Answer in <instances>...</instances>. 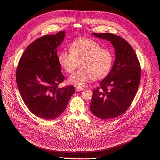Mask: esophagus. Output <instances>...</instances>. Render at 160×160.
Returning a JSON list of instances; mask_svg holds the SVG:
<instances>
[{"instance_id":"esophagus-1","label":"esophagus","mask_w":160,"mask_h":160,"mask_svg":"<svg viewBox=\"0 0 160 160\" xmlns=\"http://www.w3.org/2000/svg\"><path fill=\"white\" fill-rule=\"evenodd\" d=\"M83 89H84V88H81V87H78V86L76 87V90H77V91H81V90H83Z\"/></svg>"}]
</instances>
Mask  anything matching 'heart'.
Masks as SVG:
<instances>
[{
  "label": "heart",
  "mask_w": 160,
  "mask_h": 160,
  "mask_svg": "<svg viewBox=\"0 0 160 160\" xmlns=\"http://www.w3.org/2000/svg\"><path fill=\"white\" fill-rule=\"evenodd\" d=\"M114 59L110 49L102 48L97 41L89 38L76 39L70 46V51H62L58 55V63L67 73L72 72L80 63L81 68L71 75L69 82L81 88L91 79L95 81L106 77Z\"/></svg>",
  "instance_id": "heart-1"
}]
</instances>
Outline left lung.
Returning <instances> with one entry per match:
<instances>
[{
  "instance_id": "8db88e82",
  "label": "left lung",
  "mask_w": 160,
  "mask_h": 160,
  "mask_svg": "<svg viewBox=\"0 0 160 160\" xmlns=\"http://www.w3.org/2000/svg\"><path fill=\"white\" fill-rule=\"evenodd\" d=\"M111 41L115 60L110 72L93 90L90 110L100 119H112L123 114L131 105L139 86L141 66L132 46L122 38L110 33H93Z\"/></svg>"
}]
</instances>
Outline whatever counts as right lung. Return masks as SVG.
Segmentation results:
<instances>
[{
  "instance_id": "1",
  "label": "right lung",
  "mask_w": 160,
  "mask_h": 160,
  "mask_svg": "<svg viewBox=\"0 0 160 160\" xmlns=\"http://www.w3.org/2000/svg\"><path fill=\"white\" fill-rule=\"evenodd\" d=\"M65 33L60 31L33 41L17 67V85L25 105L33 115L45 120L61 115L75 92L72 86L58 88L65 77L58 63L57 47Z\"/></svg>"
}]
</instances>
